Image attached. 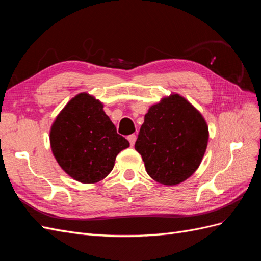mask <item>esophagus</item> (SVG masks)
<instances>
[{
    "label": "esophagus",
    "mask_w": 261,
    "mask_h": 261,
    "mask_svg": "<svg viewBox=\"0 0 261 261\" xmlns=\"http://www.w3.org/2000/svg\"><path fill=\"white\" fill-rule=\"evenodd\" d=\"M136 139H137V136L135 135V134H133V135L128 136V141H129L130 146H134V145H135V143H136Z\"/></svg>",
    "instance_id": "34e87169"
}]
</instances>
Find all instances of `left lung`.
<instances>
[{"mask_svg": "<svg viewBox=\"0 0 261 261\" xmlns=\"http://www.w3.org/2000/svg\"><path fill=\"white\" fill-rule=\"evenodd\" d=\"M209 139L208 125L191 102L177 93L149 108L136 140L148 175L173 186L199 168Z\"/></svg>", "mask_w": 261, "mask_h": 261, "instance_id": "8db88e82", "label": "left lung"}]
</instances>
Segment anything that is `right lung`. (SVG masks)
Returning a JSON list of instances; mask_svg holds the SVG:
<instances>
[{"mask_svg": "<svg viewBox=\"0 0 261 261\" xmlns=\"http://www.w3.org/2000/svg\"><path fill=\"white\" fill-rule=\"evenodd\" d=\"M50 145L63 171L84 184L106 178L116 155L129 147L128 140L116 133L102 102L87 92L70 99L55 118Z\"/></svg>", "mask_w": 261, "mask_h": 261, "instance_id": "obj_1", "label": "right lung"}]
</instances>
